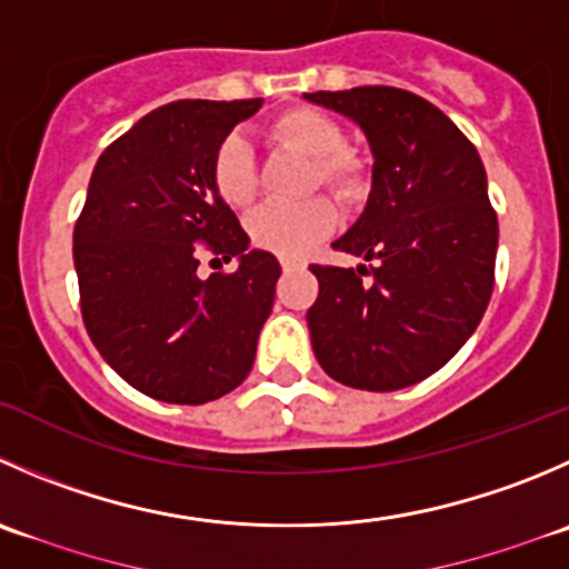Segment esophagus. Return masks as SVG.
I'll use <instances>...</instances> for the list:
<instances>
[{"instance_id": "esophagus-1", "label": "esophagus", "mask_w": 569, "mask_h": 569, "mask_svg": "<svg viewBox=\"0 0 569 569\" xmlns=\"http://www.w3.org/2000/svg\"><path fill=\"white\" fill-rule=\"evenodd\" d=\"M280 267H283V272H291V269H300L302 261H295V258H280Z\"/></svg>"}]
</instances>
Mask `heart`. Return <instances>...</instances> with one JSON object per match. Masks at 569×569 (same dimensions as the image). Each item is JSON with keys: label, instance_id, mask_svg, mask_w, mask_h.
Returning <instances> with one entry per match:
<instances>
[{"label": "heart", "instance_id": "b5f03b06", "mask_svg": "<svg viewBox=\"0 0 569 569\" xmlns=\"http://www.w3.org/2000/svg\"><path fill=\"white\" fill-rule=\"evenodd\" d=\"M267 138L272 144L311 158V189H325L347 206H356L369 191V167L356 147L345 144L341 124L325 110L297 108L269 119ZM211 186L230 208H247L258 197V167L252 147L239 132L219 141L211 158ZM339 224V208L328 197H311L300 206H263L247 222L250 241L283 258H300L328 239Z\"/></svg>", "mask_w": 569, "mask_h": 569}]
</instances>
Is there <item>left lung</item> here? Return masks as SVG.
<instances>
[{
    "mask_svg": "<svg viewBox=\"0 0 569 569\" xmlns=\"http://www.w3.org/2000/svg\"><path fill=\"white\" fill-rule=\"evenodd\" d=\"M308 99L358 121L375 156L367 208L333 244L369 267H308L319 280L313 356L352 389H406L461 350L492 297L498 213L481 156L437 104L402 88Z\"/></svg>",
    "mask_w": 569,
    "mask_h": 569,
    "instance_id": "8db88e82",
    "label": "left lung"
}]
</instances>
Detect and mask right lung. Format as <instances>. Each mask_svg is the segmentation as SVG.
<instances>
[{"mask_svg": "<svg viewBox=\"0 0 569 569\" xmlns=\"http://www.w3.org/2000/svg\"><path fill=\"white\" fill-rule=\"evenodd\" d=\"M263 99H178L104 147L74 224L80 311L99 356L163 402L233 391L256 361L280 263L211 186L219 141ZM240 256L233 273L196 274L199 256ZM222 267V263H219Z\"/></svg>", "mask_w": 569, "mask_h": 569, "instance_id": "add662e5", "label": "right lung"}]
</instances>
